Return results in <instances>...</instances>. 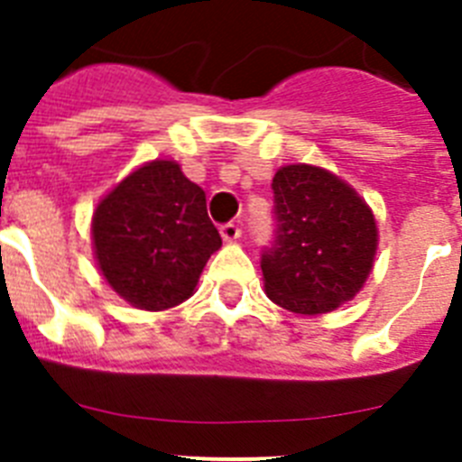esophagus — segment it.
<instances>
[{
	"label": "esophagus",
	"mask_w": 462,
	"mask_h": 462,
	"mask_svg": "<svg viewBox=\"0 0 462 462\" xmlns=\"http://www.w3.org/2000/svg\"><path fill=\"white\" fill-rule=\"evenodd\" d=\"M219 231H222V238L226 240V243H231V240H238L240 238V226L236 222L222 224V228H219Z\"/></svg>",
	"instance_id": "obj_1"
}]
</instances>
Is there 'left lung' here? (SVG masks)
I'll return each mask as SVG.
<instances>
[{"instance_id": "1", "label": "left lung", "mask_w": 462, "mask_h": 462, "mask_svg": "<svg viewBox=\"0 0 462 462\" xmlns=\"http://www.w3.org/2000/svg\"><path fill=\"white\" fill-rule=\"evenodd\" d=\"M272 189L273 240L259 259L266 295L295 314L333 311L371 273L377 247L373 212L356 190L321 167H283Z\"/></svg>"}]
</instances>
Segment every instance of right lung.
Listing matches in <instances>:
<instances>
[{
	"mask_svg": "<svg viewBox=\"0 0 462 462\" xmlns=\"http://www.w3.org/2000/svg\"><path fill=\"white\" fill-rule=\"evenodd\" d=\"M91 231L106 281L148 311L189 300L209 254L222 247L205 190L171 160L148 162L120 181L98 203Z\"/></svg>",
	"mask_w": 462,
	"mask_h": 462,
	"instance_id": "1",
	"label": "right lung"
}]
</instances>
